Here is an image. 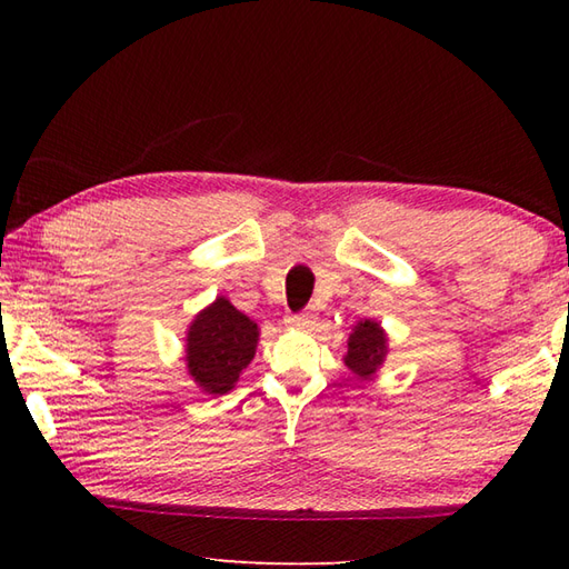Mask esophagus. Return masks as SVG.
Listing matches in <instances>:
<instances>
[{
	"label": "esophagus",
	"mask_w": 569,
	"mask_h": 569,
	"mask_svg": "<svg viewBox=\"0 0 569 569\" xmlns=\"http://www.w3.org/2000/svg\"><path fill=\"white\" fill-rule=\"evenodd\" d=\"M316 319H319V313L313 311V308H306V311H298L293 316H288V323L298 326V329H308V326H313Z\"/></svg>",
	"instance_id": "1"
}]
</instances>
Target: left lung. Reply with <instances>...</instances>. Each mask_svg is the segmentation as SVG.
<instances>
[{"label": "left lung", "instance_id": "8db88e82", "mask_svg": "<svg viewBox=\"0 0 569 569\" xmlns=\"http://www.w3.org/2000/svg\"><path fill=\"white\" fill-rule=\"evenodd\" d=\"M387 333H383L377 321L366 319L353 326L349 336V351L343 356V363L356 373L359 379H371L379 366L387 359Z\"/></svg>", "mask_w": 569, "mask_h": 569}]
</instances>
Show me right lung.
<instances>
[{
	"label": "right lung",
	"mask_w": 569,
	"mask_h": 569,
	"mask_svg": "<svg viewBox=\"0 0 569 569\" xmlns=\"http://www.w3.org/2000/svg\"><path fill=\"white\" fill-rule=\"evenodd\" d=\"M256 346L258 323L220 296L188 326V373L206 393H228L253 361Z\"/></svg>",
	"instance_id": "add662e5"
}]
</instances>
